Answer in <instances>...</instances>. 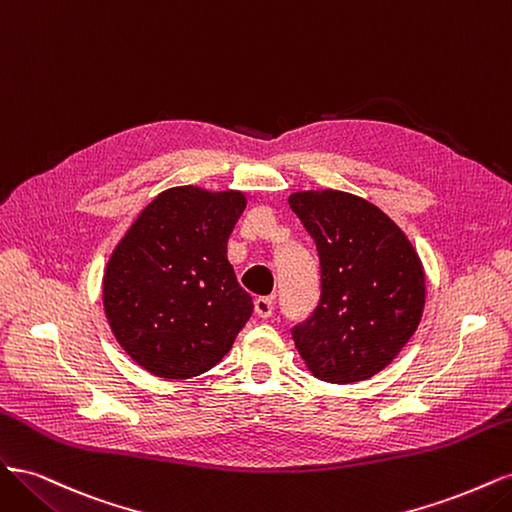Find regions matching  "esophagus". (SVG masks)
I'll return each mask as SVG.
<instances>
[{
    "instance_id": "esophagus-1",
    "label": "esophagus",
    "mask_w": 512,
    "mask_h": 512,
    "mask_svg": "<svg viewBox=\"0 0 512 512\" xmlns=\"http://www.w3.org/2000/svg\"><path fill=\"white\" fill-rule=\"evenodd\" d=\"M254 312L260 318H269L273 314V297H258L254 301Z\"/></svg>"
}]
</instances>
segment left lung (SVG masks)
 <instances>
[{
	"instance_id": "obj_1",
	"label": "left lung",
	"mask_w": 512,
	"mask_h": 512,
	"mask_svg": "<svg viewBox=\"0 0 512 512\" xmlns=\"http://www.w3.org/2000/svg\"><path fill=\"white\" fill-rule=\"evenodd\" d=\"M320 258V301L292 329L312 376L350 384L376 376L408 344L425 309V269L389 215L342 190L288 196Z\"/></svg>"
}]
</instances>
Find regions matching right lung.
Wrapping results in <instances>:
<instances>
[{"label": "right lung", "mask_w": 512, "mask_h": 512, "mask_svg": "<svg viewBox=\"0 0 512 512\" xmlns=\"http://www.w3.org/2000/svg\"><path fill=\"white\" fill-rule=\"evenodd\" d=\"M239 190L160 192L108 256L102 303L119 346L149 374L185 380L218 365L254 312L228 260Z\"/></svg>", "instance_id": "1"}]
</instances>
